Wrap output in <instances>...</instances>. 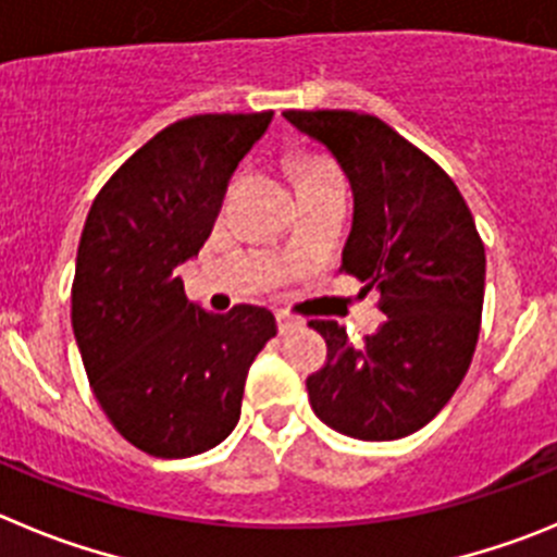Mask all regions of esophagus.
<instances>
[{
  "mask_svg": "<svg viewBox=\"0 0 557 557\" xmlns=\"http://www.w3.org/2000/svg\"><path fill=\"white\" fill-rule=\"evenodd\" d=\"M296 326H299V321H296L294 315H288V313H277V330H280V335H285V332L296 330Z\"/></svg>",
  "mask_w": 557,
  "mask_h": 557,
  "instance_id": "34e87169",
  "label": "esophagus"
}]
</instances>
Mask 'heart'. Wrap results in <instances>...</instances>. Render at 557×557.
Masks as SVG:
<instances>
[{"mask_svg":"<svg viewBox=\"0 0 557 557\" xmlns=\"http://www.w3.org/2000/svg\"><path fill=\"white\" fill-rule=\"evenodd\" d=\"M310 178H337V173L326 164V161H308V164L299 170V181H310Z\"/></svg>","mask_w":557,"mask_h":557,"instance_id":"b5f03b06","label":"heart"}]
</instances>
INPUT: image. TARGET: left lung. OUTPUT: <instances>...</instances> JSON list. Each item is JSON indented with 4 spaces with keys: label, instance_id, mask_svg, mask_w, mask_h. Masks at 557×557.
Wrapping results in <instances>:
<instances>
[{
    "label": "left lung",
    "instance_id": "1",
    "mask_svg": "<svg viewBox=\"0 0 557 557\" xmlns=\"http://www.w3.org/2000/svg\"><path fill=\"white\" fill-rule=\"evenodd\" d=\"M324 145L355 191L343 272L382 294L387 315L366 346L337 321H310L326 362L308 376L310 407L330 429L384 443L423 429L450 401L481 330L486 252L445 170L373 114L283 112Z\"/></svg>",
    "mask_w": 557,
    "mask_h": 557
}]
</instances>
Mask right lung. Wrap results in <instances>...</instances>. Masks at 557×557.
Wrapping results in <instances>:
<instances>
[{
  "label": "right lung",
  "mask_w": 557,
  "mask_h": 557,
  "mask_svg": "<svg viewBox=\"0 0 557 557\" xmlns=\"http://www.w3.org/2000/svg\"><path fill=\"white\" fill-rule=\"evenodd\" d=\"M272 117L173 123L107 181L82 231L71 326L87 379L114 429L159 459L202 454L236 429L249 366L277 335L267 308L208 313L178 277Z\"/></svg>",
  "instance_id": "obj_1"
}]
</instances>
